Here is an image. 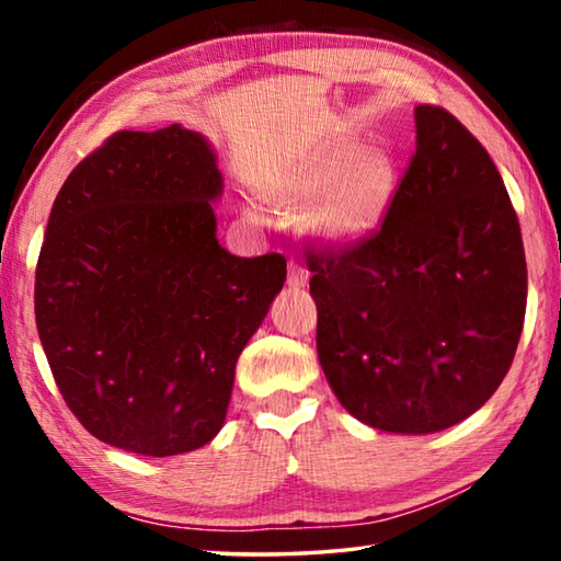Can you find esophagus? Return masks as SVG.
Instances as JSON below:
<instances>
[{
  "mask_svg": "<svg viewBox=\"0 0 561 561\" xmlns=\"http://www.w3.org/2000/svg\"><path fill=\"white\" fill-rule=\"evenodd\" d=\"M307 270L301 267L299 262H289V277H287V284H289V289H304L307 287Z\"/></svg>",
  "mask_w": 561,
  "mask_h": 561,
  "instance_id": "obj_1",
  "label": "esophagus"
}]
</instances>
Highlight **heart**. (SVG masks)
Returning a JSON list of instances; mask_svg holds the SVG:
<instances>
[{"label":"heart","mask_w":561,"mask_h":561,"mask_svg":"<svg viewBox=\"0 0 561 561\" xmlns=\"http://www.w3.org/2000/svg\"><path fill=\"white\" fill-rule=\"evenodd\" d=\"M398 190V168L383 148L329 140L309 150L277 183L270 203L299 213L309 207V232L324 244L364 242L383 225Z\"/></svg>","instance_id":"heart-1"}]
</instances>
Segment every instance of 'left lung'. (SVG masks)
Returning a JSON list of instances; mask_svg holds the SVG:
<instances>
[{
	"instance_id": "obj_1",
	"label": "left lung",
	"mask_w": 561,
	"mask_h": 561,
	"mask_svg": "<svg viewBox=\"0 0 561 561\" xmlns=\"http://www.w3.org/2000/svg\"><path fill=\"white\" fill-rule=\"evenodd\" d=\"M307 264L319 364L360 423L445 431L510 371L527 307L519 222L488 150L445 108L415 106V156L381 230Z\"/></svg>"
}]
</instances>
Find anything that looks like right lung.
<instances>
[{
    "mask_svg": "<svg viewBox=\"0 0 561 561\" xmlns=\"http://www.w3.org/2000/svg\"><path fill=\"white\" fill-rule=\"evenodd\" d=\"M220 195L213 146L178 123L113 133L56 195L36 329L66 405L113 448L168 458L210 443L287 279L282 254L217 242Z\"/></svg>",
    "mask_w": 561,
    "mask_h": 561,
    "instance_id": "1",
    "label": "right lung"
}]
</instances>
